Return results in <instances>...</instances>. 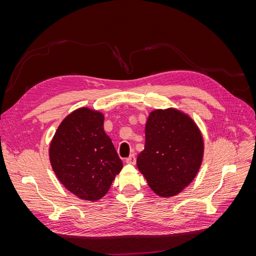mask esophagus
Masks as SVG:
<instances>
[{
	"mask_svg": "<svg viewBox=\"0 0 256 256\" xmlns=\"http://www.w3.org/2000/svg\"><path fill=\"white\" fill-rule=\"evenodd\" d=\"M136 161V159L134 154H131V156L126 158V164H134Z\"/></svg>",
	"mask_w": 256,
	"mask_h": 256,
	"instance_id": "obj_1",
	"label": "esophagus"
}]
</instances>
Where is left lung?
<instances>
[{
    "mask_svg": "<svg viewBox=\"0 0 256 256\" xmlns=\"http://www.w3.org/2000/svg\"><path fill=\"white\" fill-rule=\"evenodd\" d=\"M203 150L202 134L188 115L175 109L156 110L147 120L144 150L136 164L154 193L173 196L198 174Z\"/></svg>",
    "mask_w": 256,
    "mask_h": 256,
    "instance_id": "8db88e82",
    "label": "left lung"
}]
</instances>
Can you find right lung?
Wrapping results in <instances>:
<instances>
[{"instance_id": "1", "label": "right lung", "mask_w": 256, "mask_h": 256, "mask_svg": "<svg viewBox=\"0 0 256 256\" xmlns=\"http://www.w3.org/2000/svg\"><path fill=\"white\" fill-rule=\"evenodd\" d=\"M102 113L76 110L62 122L50 145L51 166L58 180L78 198H102L122 162L104 130Z\"/></svg>"}]
</instances>
